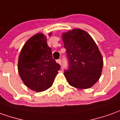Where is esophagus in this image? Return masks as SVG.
Here are the masks:
<instances>
[{
  "label": "esophagus",
  "mask_w": 120,
  "mask_h": 120,
  "mask_svg": "<svg viewBox=\"0 0 120 120\" xmlns=\"http://www.w3.org/2000/svg\"><path fill=\"white\" fill-rule=\"evenodd\" d=\"M57 63H59V65H61V59H58V60H57Z\"/></svg>",
  "instance_id": "1"
}]
</instances>
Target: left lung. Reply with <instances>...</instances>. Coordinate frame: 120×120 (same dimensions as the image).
<instances>
[{"label":"left lung","mask_w":120,"mask_h":120,"mask_svg":"<svg viewBox=\"0 0 120 120\" xmlns=\"http://www.w3.org/2000/svg\"><path fill=\"white\" fill-rule=\"evenodd\" d=\"M69 61L65 78L71 86L86 90L101 77L103 59L98 46L86 31L74 29L62 34Z\"/></svg>","instance_id":"obj_1"}]
</instances>
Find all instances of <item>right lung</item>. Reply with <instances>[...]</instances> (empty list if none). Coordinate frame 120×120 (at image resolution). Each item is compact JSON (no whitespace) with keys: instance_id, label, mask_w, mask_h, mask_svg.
I'll return each instance as SVG.
<instances>
[{"instance_id":"right-lung-1","label":"right lung","mask_w":120,"mask_h":120,"mask_svg":"<svg viewBox=\"0 0 120 120\" xmlns=\"http://www.w3.org/2000/svg\"><path fill=\"white\" fill-rule=\"evenodd\" d=\"M60 68L52 57V49L44 34H36L25 43L18 58L17 69L21 80L29 89L36 92L48 90Z\"/></svg>"}]
</instances>
